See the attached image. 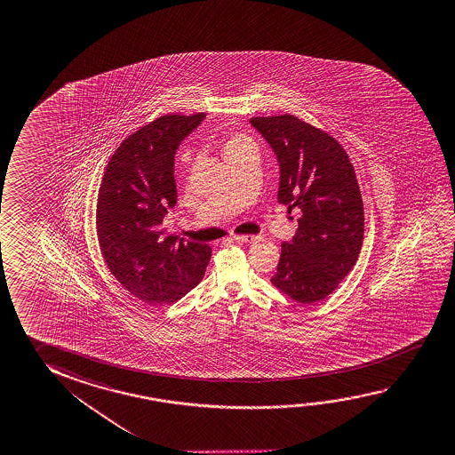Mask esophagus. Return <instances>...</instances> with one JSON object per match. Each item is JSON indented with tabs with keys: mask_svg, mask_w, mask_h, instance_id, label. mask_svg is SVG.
<instances>
[{
	"mask_svg": "<svg viewBox=\"0 0 455 455\" xmlns=\"http://www.w3.org/2000/svg\"><path fill=\"white\" fill-rule=\"evenodd\" d=\"M235 241H238V243H246V244H253V243H257L260 236H253V235H241V236H235Z\"/></svg>",
	"mask_w": 455,
	"mask_h": 455,
	"instance_id": "34e87169",
	"label": "esophagus"
}]
</instances>
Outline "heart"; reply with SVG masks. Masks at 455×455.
<instances>
[{"label": "heart", "mask_w": 455, "mask_h": 455, "mask_svg": "<svg viewBox=\"0 0 455 455\" xmlns=\"http://www.w3.org/2000/svg\"><path fill=\"white\" fill-rule=\"evenodd\" d=\"M246 148H253V142L246 134H227L224 142H222V152H224L225 158H228V156L236 154L239 150L246 149Z\"/></svg>", "instance_id": "b5f03b06"}]
</instances>
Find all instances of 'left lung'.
I'll return each instance as SVG.
<instances>
[{
  "label": "left lung",
  "mask_w": 455,
  "mask_h": 455,
  "mask_svg": "<svg viewBox=\"0 0 455 455\" xmlns=\"http://www.w3.org/2000/svg\"><path fill=\"white\" fill-rule=\"evenodd\" d=\"M251 125L277 156V202L301 211L271 283L299 303L321 301L349 275L363 244L365 214L354 166L335 138L291 114L253 117Z\"/></svg>",
  "instance_id": "obj_1"
}]
</instances>
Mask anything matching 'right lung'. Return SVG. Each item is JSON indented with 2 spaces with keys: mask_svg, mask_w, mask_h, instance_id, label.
Returning a JSON list of instances; mask_svg holds the SVG:
<instances>
[{
  "mask_svg": "<svg viewBox=\"0 0 455 455\" xmlns=\"http://www.w3.org/2000/svg\"><path fill=\"white\" fill-rule=\"evenodd\" d=\"M206 114L162 116L130 134L106 166L97 203L100 249L136 299L170 305L202 283L211 247L164 228L178 203L174 156Z\"/></svg>",
  "mask_w": 455,
  "mask_h": 455,
  "instance_id": "1",
  "label": "right lung"
}]
</instances>
